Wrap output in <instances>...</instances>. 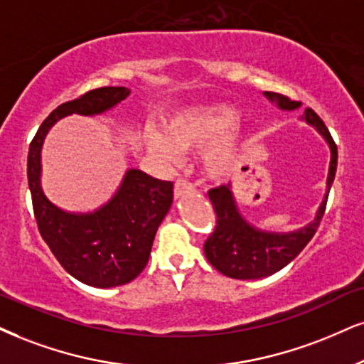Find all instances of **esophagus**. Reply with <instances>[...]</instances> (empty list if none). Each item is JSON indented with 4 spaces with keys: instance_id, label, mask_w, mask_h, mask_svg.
Masks as SVG:
<instances>
[{
    "instance_id": "1",
    "label": "esophagus",
    "mask_w": 364,
    "mask_h": 364,
    "mask_svg": "<svg viewBox=\"0 0 364 364\" xmlns=\"http://www.w3.org/2000/svg\"><path fill=\"white\" fill-rule=\"evenodd\" d=\"M192 189V183L187 181V178L183 177H178L177 181H175V186H173V194L175 197H181L186 194V192H189Z\"/></svg>"
}]
</instances>
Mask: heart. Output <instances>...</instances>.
I'll list each match as a JSON object with an SVG mask.
<instances>
[{
  "label": "heart",
  "instance_id": "b5f03b06",
  "mask_svg": "<svg viewBox=\"0 0 364 364\" xmlns=\"http://www.w3.org/2000/svg\"><path fill=\"white\" fill-rule=\"evenodd\" d=\"M237 111L230 105L192 106L164 121V136L150 129L146 134L151 151L173 159L175 150H200L204 170L210 177H221L230 170L241 146V134L235 129Z\"/></svg>",
  "mask_w": 364,
  "mask_h": 364
}]
</instances>
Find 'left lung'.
I'll list each match as a JSON object with an SVG mask.
<instances>
[{"label":"left lung","instance_id":"8db88e82","mask_svg":"<svg viewBox=\"0 0 364 364\" xmlns=\"http://www.w3.org/2000/svg\"><path fill=\"white\" fill-rule=\"evenodd\" d=\"M264 96L275 102L280 109L290 111L297 109L300 106L299 101H291L284 94L264 92ZM302 118L317 128V132L326 138L331 148L327 192L319 210H317L316 219L306 228L294 232L259 231L246 223L237 210L231 192V183L210 189L209 199L216 210V228L205 240L204 253L209 263L223 275L236 278V280H255V278L272 275L297 257L316 235L321 219L324 216L331 186L334 182L336 167H338V146H336L324 121L317 116L316 111L307 107Z\"/></svg>","mask_w":364,"mask_h":364}]
</instances>
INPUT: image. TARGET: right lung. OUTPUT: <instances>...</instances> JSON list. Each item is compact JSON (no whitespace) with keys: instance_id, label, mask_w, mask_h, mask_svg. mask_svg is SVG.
Returning a JSON list of instances; mask_svg holds the SVG:
<instances>
[{"instance_id":"1","label":"right lung","mask_w":364,"mask_h":364,"mask_svg":"<svg viewBox=\"0 0 364 364\" xmlns=\"http://www.w3.org/2000/svg\"><path fill=\"white\" fill-rule=\"evenodd\" d=\"M128 96V87H100L57 106L40 124L28 150L26 175L40 235L67 273L97 289L124 285L143 272L155 232L172 205L173 183L132 168L101 209L89 214L65 213L40 187V150L57 119L74 113L101 114Z\"/></svg>"}]
</instances>
